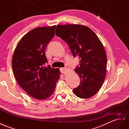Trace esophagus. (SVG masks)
<instances>
[{"label": "esophagus", "mask_w": 129, "mask_h": 129, "mask_svg": "<svg viewBox=\"0 0 129 129\" xmlns=\"http://www.w3.org/2000/svg\"><path fill=\"white\" fill-rule=\"evenodd\" d=\"M60 70L61 73L65 74L66 71H67V69H66L65 68H61L60 69Z\"/></svg>", "instance_id": "esophagus-1"}]
</instances>
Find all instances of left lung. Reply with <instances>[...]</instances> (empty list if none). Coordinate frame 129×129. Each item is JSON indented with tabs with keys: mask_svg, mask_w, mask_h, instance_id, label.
Instances as JSON below:
<instances>
[{
	"mask_svg": "<svg viewBox=\"0 0 129 129\" xmlns=\"http://www.w3.org/2000/svg\"><path fill=\"white\" fill-rule=\"evenodd\" d=\"M55 34L67 43L74 57L80 59L75 70L81 81L74 94L82 99L93 96L100 90L106 73L107 57L102 43L93 30L82 25H58Z\"/></svg>",
	"mask_w": 129,
	"mask_h": 129,
	"instance_id": "obj_1",
	"label": "left lung"
}]
</instances>
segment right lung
Masks as SVG:
<instances>
[{
  "label": "right lung",
  "instance_id": "add662e5",
  "mask_svg": "<svg viewBox=\"0 0 129 129\" xmlns=\"http://www.w3.org/2000/svg\"><path fill=\"white\" fill-rule=\"evenodd\" d=\"M55 27H39L27 33L16 46L12 57V70L17 83L30 96L39 100L53 93L60 78L58 69L46 66V47L54 36Z\"/></svg>",
  "mask_w": 129,
  "mask_h": 129
}]
</instances>
